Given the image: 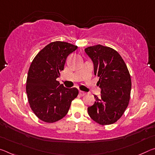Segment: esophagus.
<instances>
[{
    "mask_svg": "<svg viewBox=\"0 0 155 155\" xmlns=\"http://www.w3.org/2000/svg\"><path fill=\"white\" fill-rule=\"evenodd\" d=\"M79 94H80V95H81V96H84V95L86 94V92H83V91H80V92H79Z\"/></svg>",
    "mask_w": 155,
    "mask_h": 155,
    "instance_id": "obj_1",
    "label": "esophagus"
}]
</instances>
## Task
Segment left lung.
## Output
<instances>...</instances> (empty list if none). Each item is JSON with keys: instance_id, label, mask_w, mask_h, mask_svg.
I'll use <instances>...</instances> for the list:
<instances>
[{"instance_id": "1", "label": "left lung", "mask_w": 155, "mask_h": 155, "mask_svg": "<svg viewBox=\"0 0 155 155\" xmlns=\"http://www.w3.org/2000/svg\"><path fill=\"white\" fill-rule=\"evenodd\" d=\"M94 63V74L99 77L101 97L88 107L91 119L102 126L117 122L129 104L131 92L130 74L121 55L110 47L97 45L85 49Z\"/></svg>"}]
</instances>
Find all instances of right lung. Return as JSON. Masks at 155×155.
Instances as JSON below:
<instances>
[{"label":"right lung","mask_w":155,"mask_h":155,"mask_svg":"<svg viewBox=\"0 0 155 155\" xmlns=\"http://www.w3.org/2000/svg\"><path fill=\"white\" fill-rule=\"evenodd\" d=\"M77 46L54 41L36 54L29 68L26 92L31 110L39 119L54 123L68 114L71 103L78 96L77 88H66L56 80L63 70L68 56Z\"/></svg>","instance_id":"obj_1"}]
</instances>
